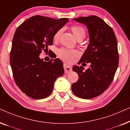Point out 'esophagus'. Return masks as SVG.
I'll return each mask as SVG.
<instances>
[{"label":"esophagus","mask_w":130,"mask_h":130,"mask_svg":"<svg viewBox=\"0 0 130 130\" xmlns=\"http://www.w3.org/2000/svg\"><path fill=\"white\" fill-rule=\"evenodd\" d=\"M63 67L64 69L65 73H70L72 71V67L70 66L67 65L66 64H64Z\"/></svg>","instance_id":"obj_1"}]
</instances>
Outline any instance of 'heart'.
I'll return each mask as SVG.
<instances>
[{
    "label": "heart",
    "mask_w": 130,
    "mask_h": 130,
    "mask_svg": "<svg viewBox=\"0 0 130 130\" xmlns=\"http://www.w3.org/2000/svg\"><path fill=\"white\" fill-rule=\"evenodd\" d=\"M70 30L73 34L74 37L77 40H82L85 38L86 36V30L83 26L80 25H73L70 27ZM61 30H58L55 33L54 35V40H57L59 38V36L61 34ZM58 56L64 61L69 62L72 61V60L75 57L77 56V52L74 50H69L65 48H62L58 50L57 53Z\"/></svg>",
    "instance_id": "heart-1"
}]
</instances>
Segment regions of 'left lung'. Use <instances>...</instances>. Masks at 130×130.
I'll return each instance as SVG.
<instances>
[{
    "label": "left lung",
    "instance_id": "obj_1",
    "mask_svg": "<svg viewBox=\"0 0 130 130\" xmlns=\"http://www.w3.org/2000/svg\"><path fill=\"white\" fill-rule=\"evenodd\" d=\"M74 20L88 28L90 42L79 62L90 66L85 71L81 66L73 67L79 79L73 83L72 89L77 97L89 99L102 94L113 80L119 63L117 40L112 28L98 17H79Z\"/></svg>",
    "mask_w": 130,
    "mask_h": 130
}]
</instances>
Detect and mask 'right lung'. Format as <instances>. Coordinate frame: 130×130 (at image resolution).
<instances>
[{"label": "right lung", "instance_id": "right-lung-1", "mask_svg": "<svg viewBox=\"0 0 130 130\" xmlns=\"http://www.w3.org/2000/svg\"><path fill=\"white\" fill-rule=\"evenodd\" d=\"M68 21V18L36 15L16 30L10 53V66L16 84L28 96L35 99L48 97L57 78L64 74L63 63L59 58L45 62L39 56L42 51H48L55 33Z\"/></svg>", "mask_w": 130, "mask_h": 130}]
</instances>
